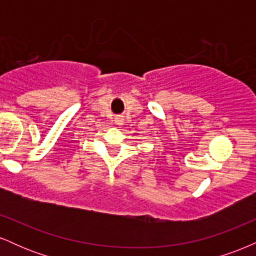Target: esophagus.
I'll use <instances>...</instances> for the list:
<instances>
[{
	"label": "esophagus",
	"mask_w": 256,
	"mask_h": 256,
	"mask_svg": "<svg viewBox=\"0 0 256 256\" xmlns=\"http://www.w3.org/2000/svg\"><path fill=\"white\" fill-rule=\"evenodd\" d=\"M116 125H122V124H124V119H122V116H116Z\"/></svg>",
	"instance_id": "obj_1"
}]
</instances>
